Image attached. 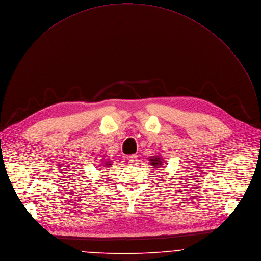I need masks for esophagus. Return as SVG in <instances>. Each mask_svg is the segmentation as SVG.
Segmentation results:
<instances>
[{
	"label": "esophagus",
	"mask_w": 261,
	"mask_h": 261,
	"mask_svg": "<svg viewBox=\"0 0 261 261\" xmlns=\"http://www.w3.org/2000/svg\"><path fill=\"white\" fill-rule=\"evenodd\" d=\"M137 161H138V156H137L136 154H133V155H128V156H127V162H128L129 164L134 165V164L137 163Z\"/></svg>",
	"instance_id": "34e87169"
}]
</instances>
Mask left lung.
<instances>
[{
	"instance_id": "1",
	"label": "left lung",
	"mask_w": 261,
	"mask_h": 261,
	"mask_svg": "<svg viewBox=\"0 0 261 261\" xmlns=\"http://www.w3.org/2000/svg\"><path fill=\"white\" fill-rule=\"evenodd\" d=\"M149 163L154 166V168H161L165 165V162L163 161V158H161L160 155H156V156H151L149 158Z\"/></svg>"
}]
</instances>
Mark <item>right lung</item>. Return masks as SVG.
Segmentation results:
<instances>
[{
	"label": "right lung",
	"mask_w": 261,
	"mask_h": 261,
	"mask_svg": "<svg viewBox=\"0 0 261 261\" xmlns=\"http://www.w3.org/2000/svg\"><path fill=\"white\" fill-rule=\"evenodd\" d=\"M102 166H103V168H109L110 167V165H112L111 164V162L110 161H106V163L105 164H101Z\"/></svg>",
	"instance_id": "right-lung-1"
}]
</instances>
